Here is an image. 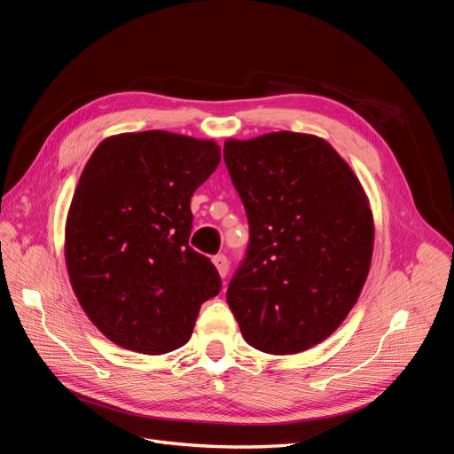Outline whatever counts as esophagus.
Segmentation results:
<instances>
[{"label":"esophagus","mask_w":454,"mask_h":454,"mask_svg":"<svg viewBox=\"0 0 454 454\" xmlns=\"http://www.w3.org/2000/svg\"><path fill=\"white\" fill-rule=\"evenodd\" d=\"M214 265H215V269L219 272V277L225 278L227 272H229V259L223 254L222 255H215L214 257Z\"/></svg>","instance_id":"34e87169"}]
</instances>
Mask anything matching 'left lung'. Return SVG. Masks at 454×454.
I'll list each match as a JSON object with an SVG mask.
<instances>
[{"label": "left lung", "instance_id": "8db88e82", "mask_svg": "<svg viewBox=\"0 0 454 454\" xmlns=\"http://www.w3.org/2000/svg\"><path fill=\"white\" fill-rule=\"evenodd\" d=\"M223 159L248 214L250 246L227 287L242 337L267 354L320 345L358 301L375 223L348 162L324 138H229Z\"/></svg>", "mask_w": 454, "mask_h": 454}]
</instances>
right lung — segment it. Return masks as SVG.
Instances as JSON below:
<instances>
[{
    "mask_svg": "<svg viewBox=\"0 0 454 454\" xmlns=\"http://www.w3.org/2000/svg\"><path fill=\"white\" fill-rule=\"evenodd\" d=\"M222 160L214 140L167 130L109 136L66 217L64 257L89 320L121 348L167 354L191 339L222 280L189 246L191 197Z\"/></svg>",
    "mask_w": 454,
    "mask_h": 454,
    "instance_id": "1",
    "label": "right lung"
}]
</instances>
